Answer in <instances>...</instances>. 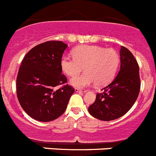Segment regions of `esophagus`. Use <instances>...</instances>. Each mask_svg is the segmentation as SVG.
Here are the masks:
<instances>
[{
  "label": "esophagus",
  "mask_w": 156,
  "mask_h": 156,
  "mask_svg": "<svg viewBox=\"0 0 156 156\" xmlns=\"http://www.w3.org/2000/svg\"><path fill=\"white\" fill-rule=\"evenodd\" d=\"M75 91L78 92V93H85L87 90H81V89H79V88H75Z\"/></svg>",
  "instance_id": "34e87169"
}]
</instances>
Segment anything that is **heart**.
Segmentation results:
<instances>
[{"label":"heart","mask_w":156,"mask_h":156,"mask_svg":"<svg viewBox=\"0 0 156 156\" xmlns=\"http://www.w3.org/2000/svg\"><path fill=\"white\" fill-rule=\"evenodd\" d=\"M73 56L63 55L60 66L65 74L74 76L83 67L85 73L70 80L76 87H84L94 83L97 86L107 84L112 80L119 65V56L114 49L95 45H83L74 48Z\"/></svg>","instance_id":"heart-1"}]
</instances>
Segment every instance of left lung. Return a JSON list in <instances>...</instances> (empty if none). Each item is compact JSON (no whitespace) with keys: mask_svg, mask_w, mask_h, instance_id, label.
Listing matches in <instances>:
<instances>
[{"mask_svg":"<svg viewBox=\"0 0 156 156\" xmlns=\"http://www.w3.org/2000/svg\"><path fill=\"white\" fill-rule=\"evenodd\" d=\"M120 69L118 75L103 92L97 94L95 101L89 106V113L103 121L116 119L126 114L134 104L139 92L140 81L139 66L133 54L121 46Z\"/></svg>","mask_w":156,"mask_h":156,"instance_id":"8db88e82","label":"left lung"}]
</instances>
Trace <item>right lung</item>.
<instances>
[{
    "instance_id": "1",
    "label": "right lung",
    "mask_w": 156,
    "mask_h": 156,
    "mask_svg": "<svg viewBox=\"0 0 156 156\" xmlns=\"http://www.w3.org/2000/svg\"><path fill=\"white\" fill-rule=\"evenodd\" d=\"M68 45L51 41L33 48L23 58L16 79L19 101L36 120L49 122L62 115L75 90L62 74L60 61ZM61 86V88L58 87Z\"/></svg>"
}]
</instances>
